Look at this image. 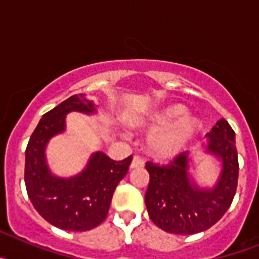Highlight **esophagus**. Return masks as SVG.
Returning a JSON list of instances; mask_svg holds the SVG:
<instances>
[{
	"label": "esophagus",
	"mask_w": 259,
	"mask_h": 259,
	"mask_svg": "<svg viewBox=\"0 0 259 259\" xmlns=\"http://www.w3.org/2000/svg\"><path fill=\"white\" fill-rule=\"evenodd\" d=\"M144 166V161L141 159L140 157H137V155H135L134 158H132V162H131V168H140V167Z\"/></svg>",
	"instance_id": "1"
}]
</instances>
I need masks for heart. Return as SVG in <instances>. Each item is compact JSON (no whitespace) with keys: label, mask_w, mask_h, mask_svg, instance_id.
Wrapping results in <instances>:
<instances>
[{"label":"heart","mask_w":259,"mask_h":259,"mask_svg":"<svg viewBox=\"0 0 259 259\" xmlns=\"http://www.w3.org/2000/svg\"><path fill=\"white\" fill-rule=\"evenodd\" d=\"M187 107L171 104L134 116L130 125L137 130H150L146 137V150L157 159H171L179 155L200 130V122L185 117Z\"/></svg>","instance_id":"obj_1"}]
</instances>
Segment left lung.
Wrapping results in <instances>:
<instances>
[{"mask_svg":"<svg viewBox=\"0 0 259 259\" xmlns=\"http://www.w3.org/2000/svg\"><path fill=\"white\" fill-rule=\"evenodd\" d=\"M206 137L203 152L221 162L219 178L212 188H201L192 179L188 152L166 166L146 162L150 175L146 209L153 223L166 232L193 235L209 230L232 203L239 178L235 132L226 119H221Z\"/></svg>","mask_w":259,"mask_h":259,"instance_id":"8db88e82","label":"left lung"}]
</instances>
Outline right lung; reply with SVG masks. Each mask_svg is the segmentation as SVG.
<instances>
[{
    "instance_id": "obj_1",
    "label": "right lung",
    "mask_w": 259,
    "mask_h": 259,
    "mask_svg": "<svg viewBox=\"0 0 259 259\" xmlns=\"http://www.w3.org/2000/svg\"><path fill=\"white\" fill-rule=\"evenodd\" d=\"M72 111L92 115L97 110L85 95H75L44 114L27 145L24 182L32 205L45 221L61 230L81 232L106 219L114 191L127 174L132 155L113 161L98 150L77 175H54L48 166L47 145L66 131V116Z\"/></svg>"
}]
</instances>
